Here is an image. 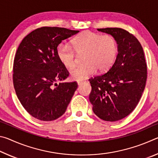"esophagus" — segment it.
I'll list each match as a JSON object with an SVG mask.
<instances>
[{
    "mask_svg": "<svg viewBox=\"0 0 158 158\" xmlns=\"http://www.w3.org/2000/svg\"><path fill=\"white\" fill-rule=\"evenodd\" d=\"M83 83H84V81H77V84H78V85H81Z\"/></svg>",
    "mask_w": 158,
    "mask_h": 158,
    "instance_id": "34e87169",
    "label": "esophagus"
}]
</instances>
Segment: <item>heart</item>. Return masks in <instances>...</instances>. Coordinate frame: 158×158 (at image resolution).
<instances>
[{
    "label": "heart",
    "mask_w": 158,
    "mask_h": 158,
    "mask_svg": "<svg viewBox=\"0 0 158 158\" xmlns=\"http://www.w3.org/2000/svg\"><path fill=\"white\" fill-rule=\"evenodd\" d=\"M76 53L84 54L82 66L70 72L71 78L82 81L94 74L98 69L105 72L111 68L116 58L118 43L113 36L92 31H85L74 37L71 46L60 44L57 49V56L61 64L68 69L75 65Z\"/></svg>",
    "instance_id": "obj_1"
}]
</instances>
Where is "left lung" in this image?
<instances>
[{
	"label": "left lung",
	"mask_w": 158,
	"mask_h": 158,
	"mask_svg": "<svg viewBox=\"0 0 158 158\" xmlns=\"http://www.w3.org/2000/svg\"><path fill=\"white\" fill-rule=\"evenodd\" d=\"M111 35L118 43V55L107 73L89 79L93 111L106 121H117L137 106L145 89L147 66L138 40L120 28H98Z\"/></svg>",
	"instance_id": "8db88e82"
}]
</instances>
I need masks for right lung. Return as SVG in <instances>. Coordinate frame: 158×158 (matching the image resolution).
Masks as SVG:
<instances>
[{"label":"right lung","mask_w":158,"mask_h":158,"mask_svg":"<svg viewBox=\"0 0 158 158\" xmlns=\"http://www.w3.org/2000/svg\"><path fill=\"white\" fill-rule=\"evenodd\" d=\"M59 27H42L27 35L19 44L13 65L16 94L32 116L43 121L65 113L77 83L60 82L69 76L57 56L61 42L79 33Z\"/></svg>","instance_id":"add662e5"}]
</instances>
